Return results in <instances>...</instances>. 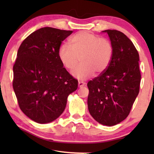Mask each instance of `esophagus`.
Masks as SVG:
<instances>
[{
	"instance_id": "esophagus-1",
	"label": "esophagus",
	"mask_w": 154,
	"mask_h": 154,
	"mask_svg": "<svg viewBox=\"0 0 154 154\" xmlns=\"http://www.w3.org/2000/svg\"><path fill=\"white\" fill-rule=\"evenodd\" d=\"M85 82H83V81H79V83H78V85H79V87H83V86H85Z\"/></svg>"
}]
</instances>
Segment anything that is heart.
<instances>
[{"instance_id":"1","label":"heart","mask_w":154,"mask_h":154,"mask_svg":"<svg viewBox=\"0 0 154 154\" xmlns=\"http://www.w3.org/2000/svg\"><path fill=\"white\" fill-rule=\"evenodd\" d=\"M69 47L63 44L58 56L63 66L73 71V75L79 79H86L94 72L102 73L109 67L114 54L113 45L106 38L86 31L77 32L69 40Z\"/></svg>"}]
</instances>
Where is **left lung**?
<instances>
[{
  "instance_id": "8db88e82",
  "label": "left lung",
  "mask_w": 154,
  "mask_h": 154,
  "mask_svg": "<svg viewBox=\"0 0 154 154\" xmlns=\"http://www.w3.org/2000/svg\"><path fill=\"white\" fill-rule=\"evenodd\" d=\"M113 45V57L107 69L87 83L88 109L93 119L114 126L128 116L140 91L139 54L122 32L106 30Z\"/></svg>"
}]
</instances>
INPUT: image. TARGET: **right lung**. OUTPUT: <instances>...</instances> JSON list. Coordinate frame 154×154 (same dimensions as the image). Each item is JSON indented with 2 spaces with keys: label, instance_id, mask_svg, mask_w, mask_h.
I'll return each mask as SVG.
<instances>
[{
  "label": "right lung",
  "instance_id": "add662e5",
  "mask_svg": "<svg viewBox=\"0 0 154 154\" xmlns=\"http://www.w3.org/2000/svg\"><path fill=\"white\" fill-rule=\"evenodd\" d=\"M73 31L42 28L20 46L13 66L12 86L20 109L35 122L45 124L63 113L69 94L78 81L68 73L58 56L65 38Z\"/></svg>",
  "mask_w": 154,
  "mask_h": 154
}]
</instances>
